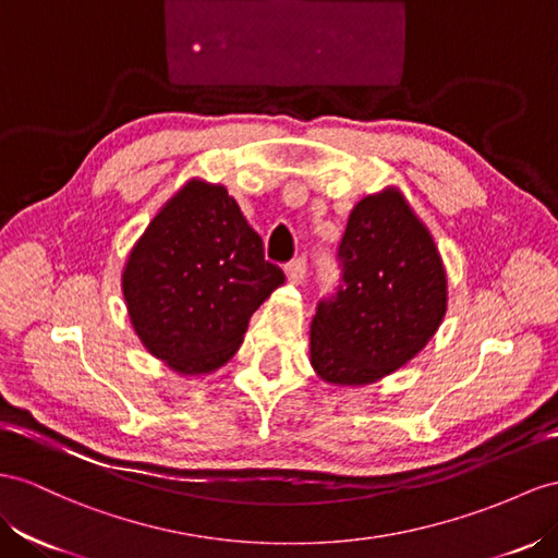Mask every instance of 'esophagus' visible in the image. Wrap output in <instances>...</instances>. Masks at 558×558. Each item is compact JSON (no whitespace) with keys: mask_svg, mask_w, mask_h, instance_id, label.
I'll use <instances>...</instances> for the list:
<instances>
[{"mask_svg":"<svg viewBox=\"0 0 558 558\" xmlns=\"http://www.w3.org/2000/svg\"><path fill=\"white\" fill-rule=\"evenodd\" d=\"M284 274H288V280L292 284H304V280H306V259H304V256H299V259H294V262L284 266Z\"/></svg>","mask_w":558,"mask_h":558,"instance_id":"esophagus-1","label":"esophagus"}]
</instances>
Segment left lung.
Segmentation results:
<instances>
[{"mask_svg":"<svg viewBox=\"0 0 558 558\" xmlns=\"http://www.w3.org/2000/svg\"><path fill=\"white\" fill-rule=\"evenodd\" d=\"M339 262V290L311 323V365L335 387H365L436 335L448 276L428 228L393 185L351 209Z\"/></svg>","mask_w":558,"mask_h":558,"instance_id":"left-lung-1","label":"left lung"}]
</instances>
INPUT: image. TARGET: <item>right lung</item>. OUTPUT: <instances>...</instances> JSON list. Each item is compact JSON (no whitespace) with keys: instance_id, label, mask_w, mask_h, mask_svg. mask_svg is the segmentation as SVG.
<instances>
[{"instance_id":"right-lung-1","label":"right lung","mask_w":558,"mask_h":558,"mask_svg":"<svg viewBox=\"0 0 558 558\" xmlns=\"http://www.w3.org/2000/svg\"><path fill=\"white\" fill-rule=\"evenodd\" d=\"M284 282L221 183L191 179L136 240L122 270L134 332L185 377L233 359L252 313Z\"/></svg>"}]
</instances>
